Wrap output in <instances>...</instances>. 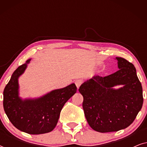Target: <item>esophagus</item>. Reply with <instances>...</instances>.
Masks as SVG:
<instances>
[{
  "instance_id": "obj_1",
  "label": "esophagus",
  "mask_w": 147,
  "mask_h": 147,
  "mask_svg": "<svg viewBox=\"0 0 147 147\" xmlns=\"http://www.w3.org/2000/svg\"><path fill=\"white\" fill-rule=\"evenodd\" d=\"M75 84H76V87H77L78 90V89H79L80 86H81V84H82V81L81 80H76V81Z\"/></svg>"
}]
</instances>
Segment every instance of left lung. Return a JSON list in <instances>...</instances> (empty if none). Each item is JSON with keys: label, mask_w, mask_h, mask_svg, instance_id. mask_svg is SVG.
<instances>
[{"label": "left lung", "mask_w": 147, "mask_h": 147, "mask_svg": "<svg viewBox=\"0 0 147 147\" xmlns=\"http://www.w3.org/2000/svg\"><path fill=\"white\" fill-rule=\"evenodd\" d=\"M116 59L118 71L105 77L94 76L79 89L84 97L86 120L97 132H116L127 128L143 104L142 85L134 65L124 58ZM120 85L122 87L114 88Z\"/></svg>", "instance_id": "obj_1"}]
</instances>
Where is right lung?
Instances as JSON below:
<instances>
[{"instance_id": "1", "label": "right lung", "mask_w": 147, "mask_h": 147, "mask_svg": "<svg viewBox=\"0 0 147 147\" xmlns=\"http://www.w3.org/2000/svg\"><path fill=\"white\" fill-rule=\"evenodd\" d=\"M31 59L20 65L12 75L3 92V107L7 117L17 129L31 134L47 133L57 125L65 102L76 93L71 84L52 90L37 98L19 97V78L25 72Z\"/></svg>"}]
</instances>
